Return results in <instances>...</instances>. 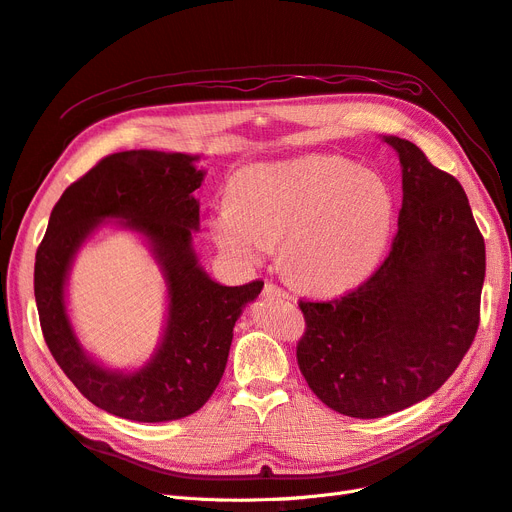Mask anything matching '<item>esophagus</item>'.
Returning <instances> with one entry per match:
<instances>
[{
    "mask_svg": "<svg viewBox=\"0 0 512 512\" xmlns=\"http://www.w3.org/2000/svg\"><path fill=\"white\" fill-rule=\"evenodd\" d=\"M265 294H267V297H277V299H290V297H288V292H286L284 288H280V286H275L273 282H267V284H265Z\"/></svg>",
    "mask_w": 512,
    "mask_h": 512,
    "instance_id": "esophagus-1",
    "label": "esophagus"
}]
</instances>
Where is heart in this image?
<instances>
[{
	"label": "heart",
	"mask_w": 512,
	"mask_h": 512,
	"mask_svg": "<svg viewBox=\"0 0 512 512\" xmlns=\"http://www.w3.org/2000/svg\"><path fill=\"white\" fill-rule=\"evenodd\" d=\"M393 224L395 198L378 173L337 156H305L239 170L209 230L239 269L260 267L282 239L290 280L333 294L378 267Z\"/></svg>",
	"instance_id": "1"
}]
</instances>
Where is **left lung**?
Instances as JSON below:
<instances>
[{
    "label": "left lung",
    "mask_w": 512,
    "mask_h": 512,
    "mask_svg": "<svg viewBox=\"0 0 512 512\" xmlns=\"http://www.w3.org/2000/svg\"><path fill=\"white\" fill-rule=\"evenodd\" d=\"M401 164L399 228L365 284L301 301L297 361L309 389L339 414L380 418L423 401L474 342L485 241L461 183L414 143L382 136Z\"/></svg>",
    "instance_id": "obj_1"
}]
</instances>
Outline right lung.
<instances>
[{"label":"right lung","mask_w":512,"mask_h":512,"mask_svg":"<svg viewBox=\"0 0 512 512\" xmlns=\"http://www.w3.org/2000/svg\"><path fill=\"white\" fill-rule=\"evenodd\" d=\"M198 156L151 149L100 160L61 194L36 252L34 294L44 342L91 404L138 423H164L207 404L224 376L232 329L265 282L222 286L200 267L194 192L205 179ZM141 234L165 275L169 312L157 352L132 372L98 364L80 346L65 307L73 256L104 222Z\"/></svg>","instance_id":"obj_1"}]
</instances>
